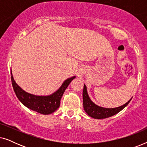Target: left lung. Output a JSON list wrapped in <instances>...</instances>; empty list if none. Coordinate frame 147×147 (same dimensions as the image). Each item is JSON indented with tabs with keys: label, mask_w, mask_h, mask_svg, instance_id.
<instances>
[{
	"label": "left lung",
	"mask_w": 147,
	"mask_h": 147,
	"mask_svg": "<svg viewBox=\"0 0 147 147\" xmlns=\"http://www.w3.org/2000/svg\"><path fill=\"white\" fill-rule=\"evenodd\" d=\"M132 99V98H131ZM124 105H122L120 107L114 108H105L100 107L95 104L93 103L90 99L87 92V88L86 85L84 86L83 90V104H84V109L85 110L86 113L91 117L94 118H97V119H103V118H109L110 116L115 115L116 114L121 111L122 109H124L126 106L128 105L130 100Z\"/></svg>",
	"instance_id": "left-lung-1"
}]
</instances>
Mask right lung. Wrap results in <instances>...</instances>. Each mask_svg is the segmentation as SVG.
I'll return each mask as SVG.
<instances>
[{
    "instance_id": "add662e5",
    "label": "right lung",
    "mask_w": 147,
    "mask_h": 147,
    "mask_svg": "<svg viewBox=\"0 0 147 147\" xmlns=\"http://www.w3.org/2000/svg\"><path fill=\"white\" fill-rule=\"evenodd\" d=\"M76 77L68 78L63 82L62 86L58 90L52 95L47 96H38L29 94L21 89L16 84L12 76L11 71V82L15 93L22 104L29 109L39 112L42 114H50L53 113L59 107L60 100L65 90L71 80Z\"/></svg>"
}]
</instances>
